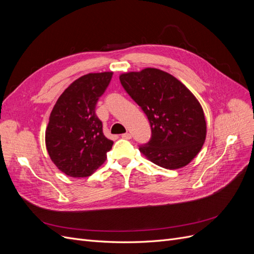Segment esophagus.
Masks as SVG:
<instances>
[{"label":"esophagus","mask_w":254,"mask_h":254,"mask_svg":"<svg viewBox=\"0 0 254 254\" xmlns=\"http://www.w3.org/2000/svg\"><path fill=\"white\" fill-rule=\"evenodd\" d=\"M122 137H123V139L130 140V139H131V134L128 133V132H126V133H124V134H122Z\"/></svg>","instance_id":"obj_1"}]
</instances>
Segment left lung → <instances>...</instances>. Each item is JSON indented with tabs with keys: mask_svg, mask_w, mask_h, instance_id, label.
<instances>
[{
	"mask_svg": "<svg viewBox=\"0 0 254 254\" xmlns=\"http://www.w3.org/2000/svg\"><path fill=\"white\" fill-rule=\"evenodd\" d=\"M120 81L149 121L151 137L140 151L167 170L189 164L206 134L203 110L193 93L173 75L152 67L122 74Z\"/></svg>",
	"mask_w": 254,
	"mask_h": 254,
	"instance_id": "obj_1",
	"label": "left lung"
}]
</instances>
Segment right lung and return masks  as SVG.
<instances>
[{
  "label": "right lung",
  "mask_w": 254,
  "mask_h": 254,
  "mask_svg": "<svg viewBox=\"0 0 254 254\" xmlns=\"http://www.w3.org/2000/svg\"><path fill=\"white\" fill-rule=\"evenodd\" d=\"M112 72L90 73L68 86L58 98L45 131L49 155L65 175L80 178L93 174L107 158L113 141L103 132L95 107Z\"/></svg>",
  "instance_id": "right-lung-1"
}]
</instances>
